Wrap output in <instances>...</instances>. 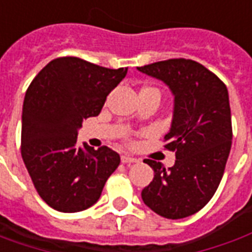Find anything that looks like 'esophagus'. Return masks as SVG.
Masks as SVG:
<instances>
[{
	"label": "esophagus",
	"instance_id": "34e87169",
	"mask_svg": "<svg viewBox=\"0 0 252 252\" xmlns=\"http://www.w3.org/2000/svg\"><path fill=\"white\" fill-rule=\"evenodd\" d=\"M121 162H123V163H136L137 162V159L136 158H132V157H129V155H123V157H121Z\"/></svg>",
	"mask_w": 252,
	"mask_h": 252
}]
</instances>
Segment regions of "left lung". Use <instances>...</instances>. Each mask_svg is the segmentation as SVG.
Masks as SVG:
<instances>
[{"label":"left lung","instance_id":"left-lung-1","mask_svg":"<svg viewBox=\"0 0 252 252\" xmlns=\"http://www.w3.org/2000/svg\"><path fill=\"white\" fill-rule=\"evenodd\" d=\"M163 81L174 94V116L164 148L175 153L166 169L146 159L154 180L142 190L144 204L159 216H191L209 202L225 170L232 144L227 86L216 74L191 59H167L137 67Z\"/></svg>","mask_w":252,"mask_h":252}]
</instances>
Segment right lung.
I'll return each instance as SVG.
<instances>
[{
  "mask_svg": "<svg viewBox=\"0 0 252 252\" xmlns=\"http://www.w3.org/2000/svg\"><path fill=\"white\" fill-rule=\"evenodd\" d=\"M128 67L106 68L77 57L57 58L25 93L21 157L36 191L55 211L74 213L97 202L120 155L77 143L82 121L98 116Z\"/></svg>",
  "mask_w": 252,
  "mask_h": 252,
  "instance_id": "add662e5",
  "label": "right lung"
}]
</instances>
